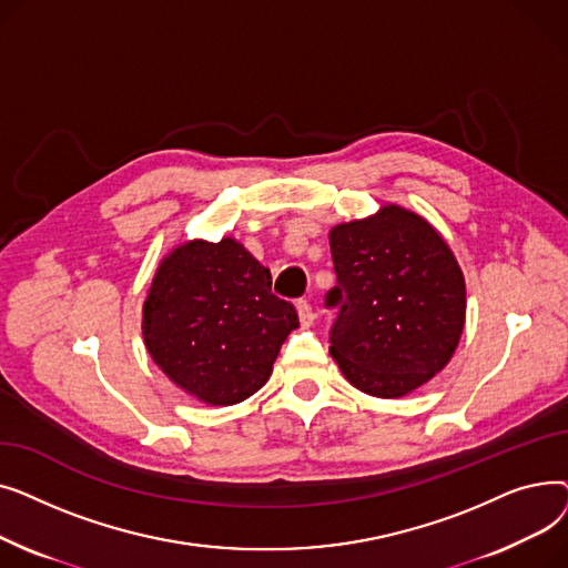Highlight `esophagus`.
I'll return each instance as SVG.
<instances>
[{"instance_id":"obj_1","label":"esophagus","mask_w":568,"mask_h":568,"mask_svg":"<svg viewBox=\"0 0 568 568\" xmlns=\"http://www.w3.org/2000/svg\"><path fill=\"white\" fill-rule=\"evenodd\" d=\"M296 313H300V322H302V326H311V324H313L315 313H313V308H311V304H308V302H300V304H296Z\"/></svg>"}]
</instances>
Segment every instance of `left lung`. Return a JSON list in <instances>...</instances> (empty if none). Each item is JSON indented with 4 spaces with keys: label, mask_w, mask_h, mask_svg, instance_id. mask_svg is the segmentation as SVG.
I'll list each match as a JSON object with an SVG mask.
<instances>
[{
    "label": "left lung",
    "mask_w": 568,
    "mask_h": 568,
    "mask_svg": "<svg viewBox=\"0 0 568 568\" xmlns=\"http://www.w3.org/2000/svg\"><path fill=\"white\" fill-rule=\"evenodd\" d=\"M341 304L332 356L345 379L375 398H403L430 382L460 343L467 292L444 236L400 204L329 232Z\"/></svg>",
    "instance_id": "8db88e82"
}]
</instances>
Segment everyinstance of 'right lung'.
I'll return each mask as SVG.
<instances>
[{
  "label": "right lung",
  "mask_w": 568,
  "mask_h": 568,
  "mask_svg": "<svg viewBox=\"0 0 568 568\" xmlns=\"http://www.w3.org/2000/svg\"><path fill=\"white\" fill-rule=\"evenodd\" d=\"M296 326L294 306L272 292L268 268L234 236L174 246L142 304L149 356L186 396L214 407L260 392Z\"/></svg>",
  "instance_id": "1"
}]
</instances>
